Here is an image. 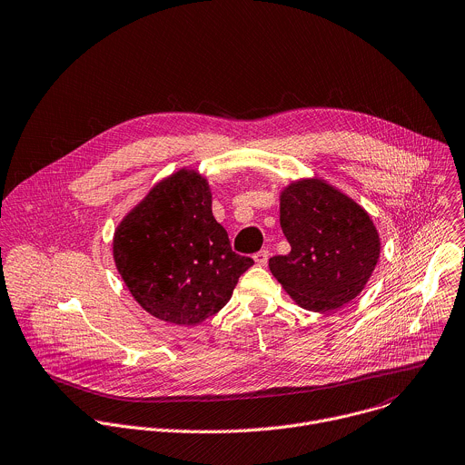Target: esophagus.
<instances>
[{
    "label": "esophagus",
    "instance_id": "1",
    "mask_svg": "<svg viewBox=\"0 0 465 465\" xmlns=\"http://www.w3.org/2000/svg\"><path fill=\"white\" fill-rule=\"evenodd\" d=\"M268 257H270V252H268V250H261V252H257V253L253 255V261H255L257 266H266Z\"/></svg>",
    "mask_w": 465,
    "mask_h": 465
}]
</instances>
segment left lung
Here are the masks:
<instances>
[{
	"mask_svg": "<svg viewBox=\"0 0 465 465\" xmlns=\"http://www.w3.org/2000/svg\"><path fill=\"white\" fill-rule=\"evenodd\" d=\"M279 213L292 250L268 266L295 304L332 312L358 297L381 252L367 210L327 181L306 177L282 188Z\"/></svg>",
	"mask_w": 465,
	"mask_h": 465,
	"instance_id": "obj_1",
	"label": "left lung"
}]
</instances>
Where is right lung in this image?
Returning a JSON list of instances; mask_svg holds the SVG:
<instances>
[{
	"instance_id": "obj_1",
	"label": "right lung",
	"mask_w": 465,
	"mask_h": 465,
	"mask_svg": "<svg viewBox=\"0 0 465 465\" xmlns=\"http://www.w3.org/2000/svg\"><path fill=\"white\" fill-rule=\"evenodd\" d=\"M113 259L143 311L181 327L217 314L253 264L232 252L212 213L208 179L190 168L154 184L125 213L113 235Z\"/></svg>"
}]
</instances>
